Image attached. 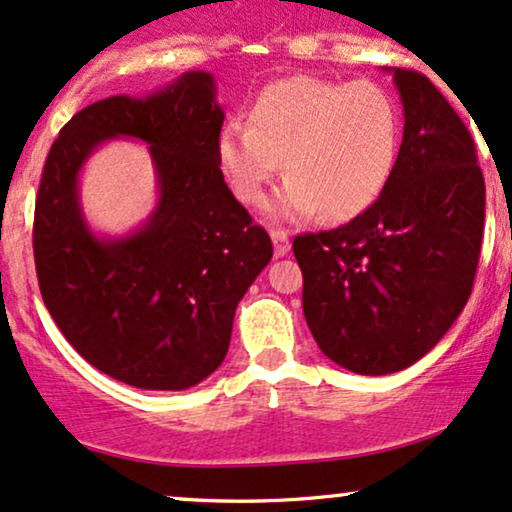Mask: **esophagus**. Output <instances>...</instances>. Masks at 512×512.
I'll return each instance as SVG.
<instances>
[{
	"label": "esophagus",
	"instance_id": "obj_1",
	"mask_svg": "<svg viewBox=\"0 0 512 512\" xmlns=\"http://www.w3.org/2000/svg\"><path fill=\"white\" fill-rule=\"evenodd\" d=\"M271 241H274V255H276V257L288 255V250H290L288 231H283V229H271Z\"/></svg>",
	"mask_w": 512,
	"mask_h": 512
}]
</instances>
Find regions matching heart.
<instances>
[{"instance_id": "b5f03b06", "label": "heart", "mask_w": 512, "mask_h": 512, "mask_svg": "<svg viewBox=\"0 0 512 512\" xmlns=\"http://www.w3.org/2000/svg\"><path fill=\"white\" fill-rule=\"evenodd\" d=\"M399 144V108L383 87L288 77L255 96L250 122H226L217 160L245 205L262 203L283 163L278 217L347 222L383 196Z\"/></svg>"}]
</instances>
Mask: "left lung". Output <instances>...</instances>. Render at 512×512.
Instances as JSON below:
<instances>
[{"mask_svg":"<svg viewBox=\"0 0 512 512\" xmlns=\"http://www.w3.org/2000/svg\"><path fill=\"white\" fill-rule=\"evenodd\" d=\"M404 139L394 174L352 222L293 241L302 309L335 364H416L463 312L484 234V177L468 127L423 73L394 68Z\"/></svg>","mask_w":512,"mask_h":512,"instance_id":"obj_1","label":"left lung"}]
</instances>
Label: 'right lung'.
I'll return each mask as SVG.
<instances>
[{
    "label": "right lung",
    "instance_id": "add662e5",
    "mask_svg": "<svg viewBox=\"0 0 512 512\" xmlns=\"http://www.w3.org/2000/svg\"><path fill=\"white\" fill-rule=\"evenodd\" d=\"M224 111L196 70L146 99L111 96L75 113L51 144L35 200L32 250L42 300L101 373L141 390H186L217 371L238 302L274 248L226 186ZM146 140L159 208L125 239L83 224L76 174L106 138Z\"/></svg>",
    "mask_w": 512,
    "mask_h": 512
}]
</instances>
